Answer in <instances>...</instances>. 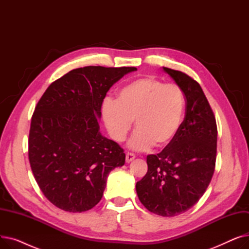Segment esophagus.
I'll list each match as a JSON object with an SVG mask.
<instances>
[{
    "instance_id": "34e87169",
    "label": "esophagus",
    "mask_w": 249,
    "mask_h": 249,
    "mask_svg": "<svg viewBox=\"0 0 249 249\" xmlns=\"http://www.w3.org/2000/svg\"><path fill=\"white\" fill-rule=\"evenodd\" d=\"M135 159V154L134 153H131V152H127L126 153V162H130L132 161L133 160Z\"/></svg>"
}]
</instances>
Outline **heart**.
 <instances>
[{"label":"heart","instance_id":"b5f03b06","mask_svg":"<svg viewBox=\"0 0 249 249\" xmlns=\"http://www.w3.org/2000/svg\"><path fill=\"white\" fill-rule=\"evenodd\" d=\"M185 106L179 86L145 76L124 86L116 101L105 100L102 111L108 132L117 142L126 139L135 120L137 130L129 145L135 150H145L153 144L164 147L175 139Z\"/></svg>","mask_w":249,"mask_h":249}]
</instances>
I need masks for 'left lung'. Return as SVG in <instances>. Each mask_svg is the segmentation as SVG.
<instances>
[{
    "label": "left lung",
    "instance_id": "8db88e82",
    "mask_svg": "<svg viewBox=\"0 0 249 249\" xmlns=\"http://www.w3.org/2000/svg\"><path fill=\"white\" fill-rule=\"evenodd\" d=\"M184 91L186 116L175 139L146 158L148 171L136 182L148 211L162 217L185 213L201 199L214 175L217 124L201 86L187 73L163 68Z\"/></svg>",
    "mask_w": 249,
    "mask_h": 249
}]
</instances>
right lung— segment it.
Segmentation results:
<instances>
[{
  "instance_id": "1",
  "label": "right lung",
  "mask_w": 249,
  "mask_h": 249,
  "mask_svg": "<svg viewBox=\"0 0 249 249\" xmlns=\"http://www.w3.org/2000/svg\"><path fill=\"white\" fill-rule=\"evenodd\" d=\"M136 68L75 69L52 83L32 115L29 162L46 199L81 213L102 199L108 175L125 163L123 148L100 132L99 118L110 88Z\"/></svg>"
}]
</instances>
